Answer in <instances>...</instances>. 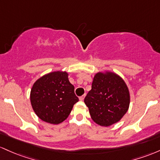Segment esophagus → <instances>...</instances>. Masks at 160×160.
I'll use <instances>...</instances> for the list:
<instances>
[{"label": "esophagus", "instance_id": "1", "mask_svg": "<svg viewBox=\"0 0 160 160\" xmlns=\"http://www.w3.org/2000/svg\"><path fill=\"white\" fill-rule=\"evenodd\" d=\"M85 94H84V95H82V96L79 97V100H81V101L84 100V99H85Z\"/></svg>", "mask_w": 160, "mask_h": 160}]
</instances>
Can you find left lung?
Listing matches in <instances>:
<instances>
[{
  "label": "left lung",
  "instance_id": "8db88e82",
  "mask_svg": "<svg viewBox=\"0 0 160 160\" xmlns=\"http://www.w3.org/2000/svg\"><path fill=\"white\" fill-rule=\"evenodd\" d=\"M84 101L94 122L101 126H109L126 113L130 95L126 84L119 75L98 72Z\"/></svg>",
  "mask_w": 160,
  "mask_h": 160
}]
</instances>
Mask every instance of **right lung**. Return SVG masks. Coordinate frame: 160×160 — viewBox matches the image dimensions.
Segmentation results:
<instances>
[{
  "label": "right lung",
  "instance_id": "obj_1",
  "mask_svg": "<svg viewBox=\"0 0 160 160\" xmlns=\"http://www.w3.org/2000/svg\"><path fill=\"white\" fill-rule=\"evenodd\" d=\"M66 72L48 73L35 82L30 94L34 111L43 121L59 124L67 119L78 98Z\"/></svg>",
  "mask_w": 160,
  "mask_h": 160
}]
</instances>
